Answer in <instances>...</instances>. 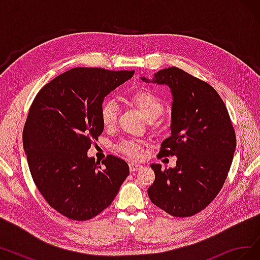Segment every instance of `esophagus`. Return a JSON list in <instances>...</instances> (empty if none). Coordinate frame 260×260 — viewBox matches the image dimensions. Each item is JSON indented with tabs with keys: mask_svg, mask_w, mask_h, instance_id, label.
<instances>
[{
	"mask_svg": "<svg viewBox=\"0 0 260 260\" xmlns=\"http://www.w3.org/2000/svg\"><path fill=\"white\" fill-rule=\"evenodd\" d=\"M142 168V166L140 165V163H136V162H131L129 163V170L132 172H135V171H138Z\"/></svg>",
	"mask_w": 260,
	"mask_h": 260,
	"instance_id": "esophagus-1",
	"label": "esophagus"
}]
</instances>
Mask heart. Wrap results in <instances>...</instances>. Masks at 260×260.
<instances>
[{
  "instance_id": "b5f03b06",
  "label": "heart",
  "mask_w": 260,
  "mask_h": 260,
  "mask_svg": "<svg viewBox=\"0 0 260 260\" xmlns=\"http://www.w3.org/2000/svg\"><path fill=\"white\" fill-rule=\"evenodd\" d=\"M129 101L137 107L143 117L148 120H156L163 112V103L157 95L148 90H137L133 92ZM100 119L103 126L111 128L114 127L118 119V106L112 100L104 101L100 107ZM117 151L125 154L129 157L137 158L141 155L140 142L136 140H123L117 145Z\"/></svg>"
}]
</instances>
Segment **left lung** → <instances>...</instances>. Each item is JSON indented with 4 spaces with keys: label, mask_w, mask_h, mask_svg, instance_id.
<instances>
[{
    "label": "left lung",
    "mask_w": 260,
    "mask_h": 260,
    "mask_svg": "<svg viewBox=\"0 0 260 260\" xmlns=\"http://www.w3.org/2000/svg\"><path fill=\"white\" fill-rule=\"evenodd\" d=\"M141 80L171 88V136L161 143L158 156L177 157L175 168L151 165L155 181L148 197L172 216H193L220 192L234 157L236 136L228 109L210 84L178 67Z\"/></svg>",
    "instance_id": "8db88e82"
}]
</instances>
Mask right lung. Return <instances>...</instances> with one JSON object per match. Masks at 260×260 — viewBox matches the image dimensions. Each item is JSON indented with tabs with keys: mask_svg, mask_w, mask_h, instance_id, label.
<instances>
[{
	"mask_svg": "<svg viewBox=\"0 0 260 260\" xmlns=\"http://www.w3.org/2000/svg\"><path fill=\"white\" fill-rule=\"evenodd\" d=\"M134 73L76 67L51 80L30 106L23 129L30 174L49 206L70 219L100 214L129 175L121 158L108 155L100 165L87 151L104 128V98Z\"/></svg>",
	"mask_w": 260,
	"mask_h": 260,
	"instance_id": "obj_1",
	"label": "right lung"
}]
</instances>
